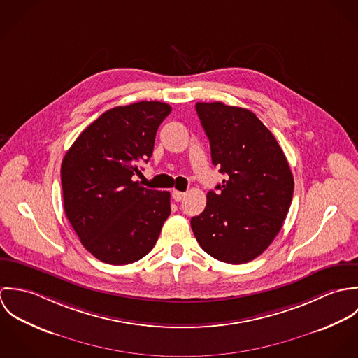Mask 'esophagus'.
Masks as SVG:
<instances>
[{
    "label": "esophagus",
    "instance_id": "esophagus-1",
    "mask_svg": "<svg viewBox=\"0 0 358 358\" xmlns=\"http://www.w3.org/2000/svg\"><path fill=\"white\" fill-rule=\"evenodd\" d=\"M185 193H182V192H178V190H173L172 192V199L176 201V203H179V201H182L183 199H185Z\"/></svg>",
    "mask_w": 358,
    "mask_h": 358
}]
</instances>
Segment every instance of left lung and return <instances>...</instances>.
I'll use <instances>...</instances> for the list:
<instances>
[{
  "label": "left lung",
  "instance_id": "1",
  "mask_svg": "<svg viewBox=\"0 0 358 358\" xmlns=\"http://www.w3.org/2000/svg\"><path fill=\"white\" fill-rule=\"evenodd\" d=\"M212 164L227 175L206 194L204 212L192 217L208 255L231 264L255 259L282 227L294 194V176L274 135L247 108L197 103Z\"/></svg>",
  "mask_w": 358,
  "mask_h": 358
}]
</instances>
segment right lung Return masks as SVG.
<instances>
[{
	"label": "right lung",
	"mask_w": 358,
	"mask_h": 358,
	"mask_svg": "<svg viewBox=\"0 0 358 358\" xmlns=\"http://www.w3.org/2000/svg\"><path fill=\"white\" fill-rule=\"evenodd\" d=\"M162 102H138L104 111L62 161L66 216L81 244L108 264L134 263L153 250L171 215L168 192L142 187L132 176L148 162L159 124L171 113Z\"/></svg>",
	"instance_id": "1"
}]
</instances>
